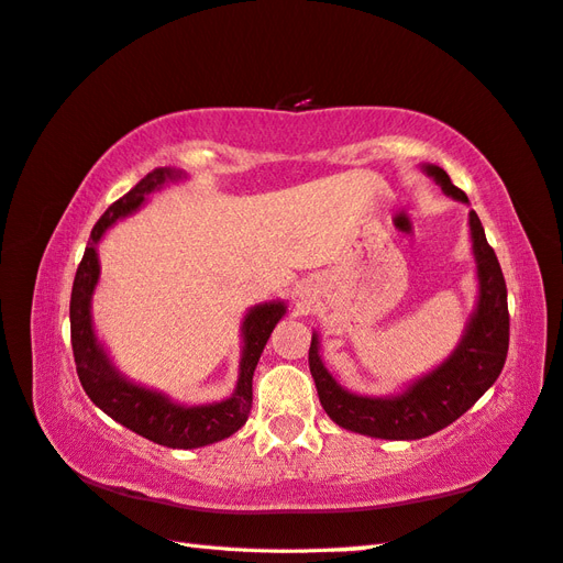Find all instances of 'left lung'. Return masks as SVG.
Segmentation results:
<instances>
[{
  "label": "left lung",
  "mask_w": 563,
  "mask_h": 563,
  "mask_svg": "<svg viewBox=\"0 0 563 563\" xmlns=\"http://www.w3.org/2000/svg\"><path fill=\"white\" fill-rule=\"evenodd\" d=\"M421 170L439 183L448 197L470 205L467 195L457 190L443 168L423 164ZM470 239L479 284L477 306L451 356L399 393L383 397L349 393L324 368L318 332H313L308 349L310 376L322 409L336 427L385 441L427 439L465 415L501 376L508 354V294L501 265L474 211H470Z\"/></svg>",
  "instance_id": "obj_1"
}]
</instances>
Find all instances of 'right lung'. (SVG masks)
I'll return each instance as SVG.
<instances>
[{"mask_svg": "<svg viewBox=\"0 0 563 563\" xmlns=\"http://www.w3.org/2000/svg\"><path fill=\"white\" fill-rule=\"evenodd\" d=\"M185 178L187 176L183 170L156 168L136 183L128 195L118 199L115 205L106 209V214L98 219L91 231L77 277H74L69 322L77 373L91 402L98 409H103L110 419H115L122 427L144 435L148 441L190 451V448H202L229 439L247 421L250 407H253V373L272 330L286 316V303L265 301L253 306L245 313L241 324L243 352L239 383H235V390L227 399H221V402L180 405L166 393H158L154 387L140 385L122 376V371L112 364L106 346L96 336L91 318V298L98 279H101L98 243L103 241L106 231L115 227L120 219L142 209L148 195L161 190L168 183H178Z\"/></svg>", "mask_w": 563, "mask_h": 563, "instance_id": "add662e5", "label": "right lung"}]
</instances>
